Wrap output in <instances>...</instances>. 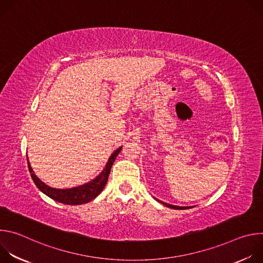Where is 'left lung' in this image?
Listing matches in <instances>:
<instances>
[{
  "mask_svg": "<svg viewBox=\"0 0 263 263\" xmlns=\"http://www.w3.org/2000/svg\"><path fill=\"white\" fill-rule=\"evenodd\" d=\"M158 202H160L161 204L165 205L166 207L168 208H173V209H177V210H183V209H187V208H193V207H182V206H176V205H171V204H167V203H164V202H161L159 200H157Z\"/></svg>",
  "mask_w": 263,
  "mask_h": 263,
  "instance_id": "1",
  "label": "left lung"
}]
</instances>
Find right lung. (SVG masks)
<instances>
[{"mask_svg":"<svg viewBox=\"0 0 263 263\" xmlns=\"http://www.w3.org/2000/svg\"><path fill=\"white\" fill-rule=\"evenodd\" d=\"M123 146H120L117 148L116 151L111 154L109 157L105 167L103 171L92 180L89 182L76 186V187H71V189H65V190H60V189H54V187H51L47 185L45 182H43L39 177H37L34 173V171L31 167L30 161L27 156V161H28V167L29 172L31 173V177L35 183V185L39 187V190L47 195L49 198L53 199L54 201L60 202L62 204L66 205H81L88 203L96 199L104 190V187L107 183L110 170L112 164H114L117 156L121 152V149Z\"/></svg>","mask_w":263,"mask_h":263,"instance_id":"obj_1","label":"right lung"}]
</instances>
